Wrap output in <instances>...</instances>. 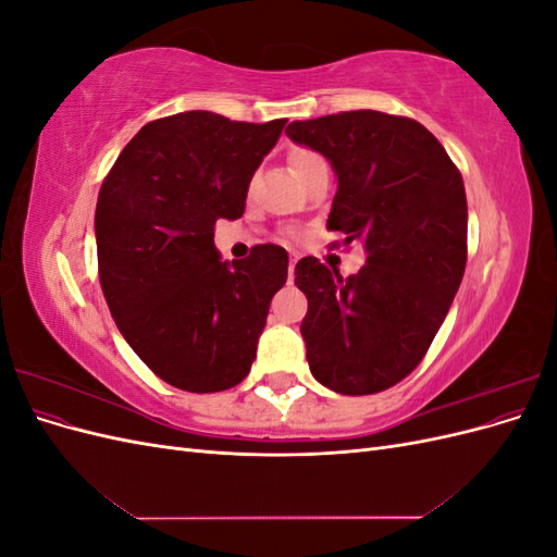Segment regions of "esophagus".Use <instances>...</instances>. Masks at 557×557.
Returning <instances> with one entry per match:
<instances>
[{
	"instance_id": "1",
	"label": "esophagus",
	"mask_w": 557,
	"mask_h": 557,
	"mask_svg": "<svg viewBox=\"0 0 557 557\" xmlns=\"http://www.w3.org/2000/svg\"><path fill=\"white\" fill-rule=\"evenodd\" d=\"M295 264H297V258H293V260H290V278H288V281H293V278H295Z\"/></svg>"
}]
</instances>
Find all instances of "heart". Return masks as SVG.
<instances>
[{"mask_svg": "<svg viewBox=\"0 0 557 557\" xmlns=\"http://www.w3.org/2000/svg\"><path fill=\"white\" fill-rule=\"evenodd\" d=\"M320 162H323V158H320L315 150H311V148H293L290 150V164H293V170L297 172V176L307 174L311 166H315Z\"/></svg>", "mask_w": 557, "mask_h": 557, "instance_id": "heart-1", "label": "heart"}]
</instances>
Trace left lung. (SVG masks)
Returning <instances> with one entry per match:
<instances>
[{
	"instance_id": "obj_1",
	"label": "left lung",
	"mask_w": 557,
	"mask_h": 557,
	"mask_svg": "<svg viewBox=\"0 0 557 557\" xmlns=\"http://www.w3.org/2000/svg\"><path fill=\"white\" fill-rule=\"evenodd\" d=\"M285 134L325 156L339 181L327 230L360 242L367 264L344 278L301 258L295 285L318 383L374 395L409 376L460 288L467 264L465 183L444 146L413 117L344 111L295 121Z\"/></svg>"
}]
</instances>
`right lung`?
Here are the masks:
<instances>
[{
  "label": "right lung",
  "instance_id": "add662e5",
  "mask_svg": "<svg viewBox=\"0 0 557 557\" xmlns=\"http://www.w3.org/2000/svg\"><path fill=\"white\" fill-rule=\"evenodd\" d=\"M285 117L242 123L185 111L146 123L97 197L99 283L117 330L146 367L178 391L221 393L256 360L288 252L260 244L223 262L218 218L237 221L248 183Z\"/></svg>",
  "mask_w": 557,
  "mask_h": 557
}]
</instances>
